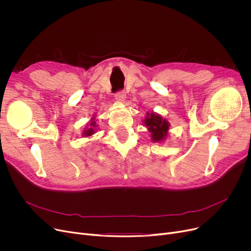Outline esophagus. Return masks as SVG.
Segmentation results:
<instances>
[{"instance_id": "34e87169", "label": "esophagus", "mask_w": 251, "mask_h": 251, "mask_svg": "<svg viewBox=\"0 0 251 251\" xmlns=\"http://www.w3.org/2000/svg\"><path fill=\"white\" fill-rule=\"evenodd\" d=\"M125 98H126V92L124 90H120L115 94V99L119 101H123Z\"/></svg>"}]
</instances>
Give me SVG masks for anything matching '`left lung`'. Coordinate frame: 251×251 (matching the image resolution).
Returning <instances> with one entry per match:
<instances>
[{
  "instance_id": "obj_1",
  "label": "left lung",
  "mask_w": 251,
  "mask_h": 251,
  "mask_svg": "<svg viewBox=\"0 0 251 251\" xmlns=\"http://www.w3.org/2000/svg\"><path fill=\"white\" fill-rule=\"evenodd\" d=\"M144 124L148 126L153 141H162L167 136L170 125L166 119H163L160 115L154 113H151V115L148 114Z\"/></svg>"
}]
</instances>
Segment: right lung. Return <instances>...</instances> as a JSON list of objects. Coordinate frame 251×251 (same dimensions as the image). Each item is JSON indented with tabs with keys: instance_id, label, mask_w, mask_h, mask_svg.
Segmentation results:
<instances>
[{
	"instance_id": "add662e5",
	"label": "right lung",
	"mask_w": 251,
	"mask_h": 251,
	"mask_svg": "<svg viewBox=\"0 0 251 251\" xmlns=\"http://www.w3.org/2000/svg\"><path fill=\"white\" fill-rule=\"evenodd\" d=\"M95 127H96V122L95 120H92L90 123V128H86L83 131V135L84 136H90L95 133Z\"/></svg>"
}]
</instances>
